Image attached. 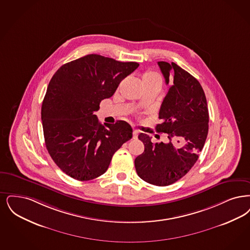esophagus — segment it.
<instances>
[{"mask_svg": "<svg viewBox=\"0 0 250 250\" xmlns=\"http://www.w3.org/2000/svg\"><path fill=\"white\" fill-rule=\"evenodd\" d=\"M139 136V130H133V139H137Z\"/></svg>", "mask_w": 250, "mask_h": 250, "instance_id": "esophagus-1", "label": "esophagus"}]
</instances>
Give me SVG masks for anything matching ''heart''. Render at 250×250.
<instances>
[{
    "label": "heart",
    "instance_id": "b5f03b06",
    "mask_svg": "<svg viewBox=\"0 0 250 250\" xmlns=\"http://www.w3.org/2000/svg\"><path fill=\"white\" fill-rule=\"evenodd\" d=\"M142 80L143 81H159L161 82L160 75L155 72V71H151V70H148L146 72L143 73L142 75Z\"/></svg>",
    "mask_w": 250,
    "mask_h": 250
}]
</instances>
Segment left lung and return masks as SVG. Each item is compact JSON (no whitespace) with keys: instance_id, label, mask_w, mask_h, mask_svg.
I'll use <instances>...</instances> for the list:
<instances>
[{"instance_id":"left-lung-1","label":"left lung","mask_w":250,"mask_h":250,"mask_svg":"<svg viewBox=\"0 0 250 250\" xmlns=\"http://www.w3.org/2000/svg\"><path fill=\"white\" fill-rule=\"evenodd\" d=\"M158 65L168 84L172 73L173 85L162 102L158 133L167 134L168 143H155L144 133L139 140L144 151L135 159L140 179L156 186H167L185 176L198 160L208 133V109L199 82L176 63L159 61ZM181 139L184 145L175 148L173 141Z\"/></svg>"}]
</instances>
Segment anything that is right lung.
I'll return each mask as SVG.
<instances>
[{
  "label": "right lung",
  "instance_id": "1",
  "mask_svg": "<svg viewBox=\"0 0 250 250\" xmlns=\"http://www.w3.org/2000/svg\"><path fill=\"white\" fill-rule=\"evenodd\" d=\"M139 66L91 54L64 64L53 75L42 105L45 146L56 165L74 180L104 174L114 152L132 138L129 124L102 125L94 112Z\"/></svg>",
  "mask_w": 250,
  "mask_h": 250
}]
</instances>
